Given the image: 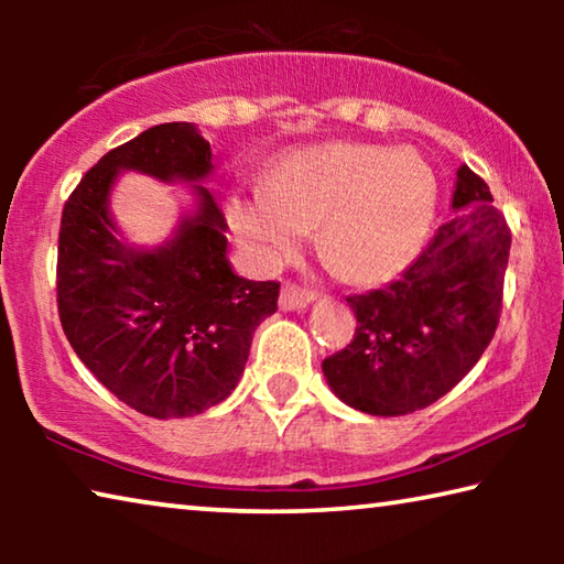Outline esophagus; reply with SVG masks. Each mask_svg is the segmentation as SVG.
I'll return each instance as SVG.
<instances>
[{
  "instance_id": "34e87169",
  "label": "esophagus",
  "mask_w": 564,
  "mask_h": 564,
  "mask_svg": "<svg viewBox=\"0 0 564 564\" xmlns=\"http://www.w3.org/2000/svg\"><path fill=\"white\" fill-rule=\"evenodd\" d=\"M313 303V293L311 291H303L299 285L293 283H285L281 289V299L279 305L283 311H305L308 305Z\"/></svg>"
}]
</instances>
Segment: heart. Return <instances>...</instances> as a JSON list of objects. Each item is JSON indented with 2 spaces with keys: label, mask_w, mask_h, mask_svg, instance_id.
Segmentation results:
<instances>
[{
  "label": "heart",
  "mask_w": 564,
  "mask_h": 564,
  "mask_svg": "<svg viewBox=\"0 0 564 564\" xmlns=\"http://www.w3.org/2000/svg\"><path fill=\"white\" fill-rule=\"evenodd\" d=\"M437 204L433 169L408 149L321 144L291 151L265 188L238 191L228 226L248 259L279 265L318 226L328 261L350 281H383L415 261Z\"/></svg>",
  "instance_id": "obj_1"
}]
</instances>
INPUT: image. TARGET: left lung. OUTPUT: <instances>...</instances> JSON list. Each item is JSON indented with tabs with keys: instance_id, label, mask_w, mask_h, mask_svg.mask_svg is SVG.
Returning a JSON list of instances; mask_svg holds the SVG:
<instances>
[{
	"instance_id": "8db88e82",
	"label": "left lung",
	"mask_w": 564,
	"mask_h": 564,
	"mask_svg": "<svg viewBox=\"0 0 564 564\" xmlns=\"http://www.w3.org/2000/svg\"><path fill=\"white\" fill-rule=\"evenodd\" d=\"M451 221L386 289L348 295L350 346L323 360L343 403L393 417L423 410L470 373L498 328L510 231L485 181L457 169Z\"/></svg>"
}]
</instances>
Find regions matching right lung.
Segmentation results:
<instances>
[{
  "label": "right lung",
  "instance_id": "add662e5",
  "mask_svg": "<svg viewBox=\"0 0 564 564\" xmlns=\"http://www.w3.org/2000/svg\"><path fill=\"white\" fill-rule=\"evenodd\" d=\"M127 170L195 196L161 247L131 245L112 221L110 191ZM212 174L196 123H159L101 156L62 214V328L99 383L149 417H191L231 395L256 328L279 305V283L234 273L226 218L204 186Z\"/></svg>",
  "mask_w": 564,
  "mask_h": 564
}]
</instances>
